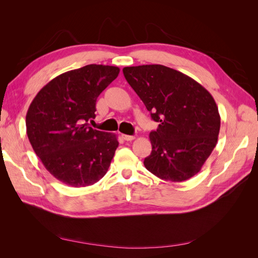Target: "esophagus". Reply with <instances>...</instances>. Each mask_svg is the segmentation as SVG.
I'll use <instances>...</instances> for the list:
<instances>
[{"label": "esophagus", "instance_id": "1", "mask_svg": "<svg viewBox=\"0 0 258 258\" xmlns=\"http://www.w3.org/2000/svg\"><path fill=\"white\" fill-rule=\"evenodd\" d=\"M122 139L124 140V141H132V140H135L136 137L135 136H127V135H122L121 136Z\"/></svg>", "mask_w": 258, "mask_h": 258}]
</instances>
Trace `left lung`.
Wrapping results in <instances>:
<instances>
[{"label":"left lung","instance_id":"left-lung-1","mask_svg":"<svg viewBox=\"0 0 258 258\" xmlns=\"http://www.w3.org/2000/svg\"><path fill=\"white\" fill-rule=\"evenodd\" d=\"M124 79L159 122L150 134L145 168L171 182L196 175L214 150L221 117L212 95L191 77L161 64L126 67Z\"/></svg>","mask_w":258,"mask_h":258}]
</instances>
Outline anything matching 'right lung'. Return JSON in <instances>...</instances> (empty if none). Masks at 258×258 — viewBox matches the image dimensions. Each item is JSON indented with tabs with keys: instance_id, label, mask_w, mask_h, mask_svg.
Here are the masks:
<instances>
[{
	"instance_id": "1",
	"label": "right lung",
	"mask_w": 258,
	"mask_h": 258,
	"mask_svg": "<svg viewBox=\"0 0 258 258\" xmlns=\"http://www.w3.org/2000/svg\"><path fill=\"white\" fill-rule=\"evenodd\" d=\"M119 68L88 64L54 77L37 92L26 116L27 135L46 170L72 187L97 183L107 172L118 140L89 127L99 95Z\"/></svg>"
}]
</instances>
